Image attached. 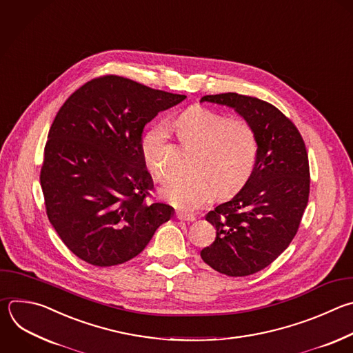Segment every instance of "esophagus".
I'll use <instances>...</instances> for the list:
<instances>
[{
	"mask_svg": "<svg viewBox=\"0 0 353 353\" xmlns=\"http://www.w3.org/2000/svg\"><path fill=\"white\" fill-rule=\"evenodd\" d=\"M176 216H177V219L185 220V221H194V220H195V216H194V214H187V213H183V212H177Z\"/></svg>",
	"mask_w": 353,
	"mask_h": 353,
	"instance_id": "esophagus-1",
	"label": "esophagus"
}]
</instances>
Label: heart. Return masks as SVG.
Instances as JSON below:
<instances>
[{
  "mask_svg": "<svg viewBox=\"0 0 353 353\" xmlns=\"http://www.w3.org/2000/svg\"><path fill=\"white\" fill-rule=\"evenodd\" d=\"M180 139L196 148L191 173L173 176L161 187L168 202L184 210L205 206L217 194L228 198L240 191L252 174L258 137L244 117H231L205 106H191L174 121ZM169 128H151L141 141V155L147 168L157 176L166 173L165 147Z\"/></svg>",
  "mask_w": 353,
  "mask_h": 353,
  "instance_id": "obj_1",
  "label": "heart"
}]
</instances>
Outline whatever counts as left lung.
Returning a JSON list of instances; mask_svg holds the SVG:
<instances>
[{
	"instance_id": "1",
	"label": "left lung",
	"mask_w": 353,
	"mask_h": 353,
	"mask_svg": "<svg viewBox=\"0 0 353 353\" xmlns=\"http://www.w3.org/2000/svg\"><path fill=\"white\" fill-rule=\"evenodd\" d=\"M203 101L234 108L258 137L248 181L205 216L216 239L201 251L202 261L216 272L244 277L269 266L295 237L309 199L307 152L295 125L266 101L237 92L205 95Z\"/></svg>"
}]
</instances>
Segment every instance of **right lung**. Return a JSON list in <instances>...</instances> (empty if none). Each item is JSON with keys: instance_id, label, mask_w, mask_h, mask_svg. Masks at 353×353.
I'll list each match as a JSON object with an SVG mask.
<instances>
[{"instance_id": "obj_1", "label": "right lung", "mask_w": 353, "mask_h": 353, "mask_svg": "<svg viewBox=\"0 0 353 353\" xmlns=\"http://www.w3.org/2000/svg\"><path fill=\"white\" fill-rule=\"evenodd\" d=\"M185 95L106 74L61 106L48 133L40 183L48 220L81 261L114 266L137 256L173 208L150 203L144 126Z\"/></svg>"}]
</instances>
